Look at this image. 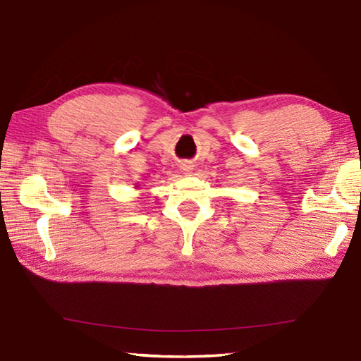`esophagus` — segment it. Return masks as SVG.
Instances as JSON below:
<instances>
[{
  "mask_svg": "<svg viewBox=\"0 0 361 361\" xmlns=\"http://www.w3.org/2000/svg\"><path fill=\"white\" fill-rule=\"evenodd\" d=\"M180 170H182L183 173H185V174H190L191 170H193V165H190L188 162H185V164L180 165Z\"/></svg>",
  "mask_w": 361,
  "mask_h": 361,
  "instance_id": "34e87169",
  "label": "esophagus"
}]
</instances>
